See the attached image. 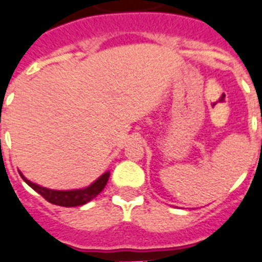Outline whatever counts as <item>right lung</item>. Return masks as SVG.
<instances>
[{"instance_id": "add662e5", "label": "right lung", "mask_w": 262, "mask_h": 262, "mask_svg": "<svg viewBox=\"0 0 262 262\" xmlns=\"http://www.w3.org/2000/svg\"><path fill=\"white\" fill-rule=\"evenodd\" d=\"M21 179L25 180L26 183L37 191L41 196H43L49 203L57 205V206L64 207H74V206H82L85 203L91 202L93 198L99 195L103 189H104L107 181H108L110 171H105L104 174H101L99 179L96 180L95 183H92L89 187L81 189H69V191H56V189H49L41 185L34 184L30 180H27L25 176L20 173Z\"/></svg>"}]
</instances>
